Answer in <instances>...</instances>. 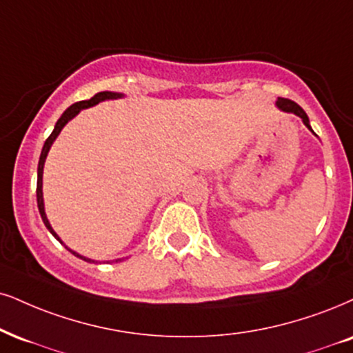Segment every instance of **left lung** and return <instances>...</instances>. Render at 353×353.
I'll list each match as a JSON object with an SVG mask.
<instances>
[{"label":"left lung","instance_id":"left-lung-1","mask_svg":"<svg viewBox=\"0 0 353 353\" xmlns=\"http://www.w3.org/2000/svg\"><path fill=\"white\" fill-rule=\"evenodd\" d=\"M276 106L280 108L281 111H285V112H293V114H296V116L301 117L304 125H306V128L310 129L311 132H312V129H311V125H310V117H307V114H306V112H304V110H303L301 106H299V104H296L294 101H291V99L278 98Z\"/></svg>","mask_w":353,"mask_h":353}]
</instances>
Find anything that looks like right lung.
Returning a JSON list of instances; mask_svg holds the SVG:
<instances>
[{"mask_svg":"<svg viewBox=\"0 0 353 353\" xmlns=\"http://www.w3.org/2000/svg\"><path fill=\"white\" fill-rule=\"evenodd\" d=\"M123 97H124V94H121V93H112V91H101V93H97V94H94L93 98L86 99V101H78V103H75V104H72V106L68 108V110L65 111L62 116H60V119L57 121V124H55L54 130H52V134H50L49 137H47L46 143H43L42 152H41V159H39V167H37V191H36V193H37V208H39V212H41V217H42L43 224H46V228L50 230L52 236H54L59 242H62V241H60V237L57 236L55 230L52 229V225H50V223H49V219H47V216H46V211H43L42 173H43V163H46L47 154H49V150H50L52 143H54V141L57 139V136H59V134H60V130L63 129V125L67 124L68 121H70V119H73V117H75V116L78 114V112H80L81 110H85V108H90V106H94V104L101 103V101H104V99H117V98H123ZM62 243H63V242H62ZM67 249H68V247H67ZM68 250H70L72 254L75 255V256H80V259H81V260H85V262H94V260L86 259V256L80 255V254H77V252H73L72 249H68ZM116 262H117V260H116Z\"/></svg>","mask_w":353,"mask_h":353,"instance_id":"obj_1","label":"right lung"}]
</instances>
